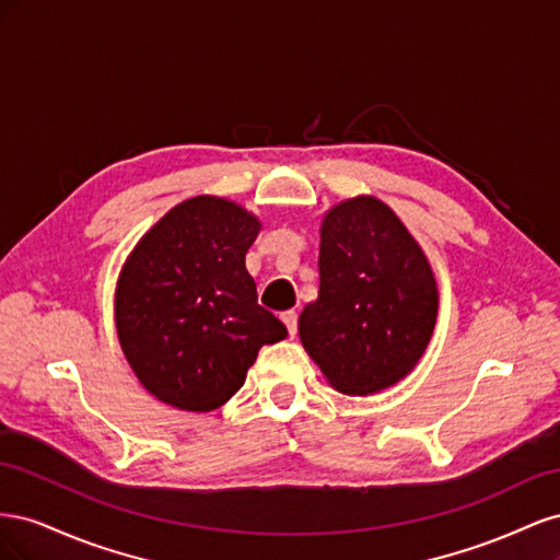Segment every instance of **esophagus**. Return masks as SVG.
Instances as JSON below:
<instances>
[{
    "label": "esophagus",
    "instance_id": "esophagus-1",
    "mask_svg": "<svg viewBox=\"0 0 560 560\" xmlns=\"http://www.w3.org/2000/svg\"><path fill=\"white\" fill-rule=\"evenodd\" d=\"M280 317H282V322H284L287 331H290V336H294V334H296V319H299V315H296L294 311H284Z\"/></svg>",
    "mask_w": 560,
    "mask_h": 560
}]
</instances>
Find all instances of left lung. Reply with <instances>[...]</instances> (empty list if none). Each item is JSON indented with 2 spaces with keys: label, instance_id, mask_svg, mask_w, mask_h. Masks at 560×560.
I'll return each mask as SVG.
<instances>
[{
  "label": "left lung",
  "instance_id": "left-lung-1",
  "mask_svg": "<svg viewBox=\"0 0 560 560\" xmlns=\"http://www.w3.org/2000/svg\"><path fill=\"white\" fill-rule=\"evenodd\" d=\"M317 268L299 338L327 383L366 397L409 376L434 334L439 290L395 210L364 194L336 202L319 224Z\"/></svg>",
  "mask_w": 560,
  "mask_h": 560
}]
</instances>
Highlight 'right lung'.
I'll return each instance as SVG.
<instances>
[{"instance_id": "1", "label": "right lung", "mask_w": 560, "mask_h": 560, "mask_svg": "<svg viewBox=\"0 0 560 560\" xmlns=\"http://www.w3.org/2000/svg\"><path fill=\"white\" fill-rule=\"evenodd\" d=\"M261 222L238 202L194 196L151 226L118 273V343L142 387L179 411L224 406L261 346L287 336L257 303L245 254Z\"/></svg>"}]
</instances>
